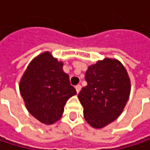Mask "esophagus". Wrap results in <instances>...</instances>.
Masks as SVG:
<instances>
[{
    "label": "esophagus",
    "instance_id": "1",
    "mask_svg": "<svg viewBox=\"0 0 150 150\" xmlns=\"http://www.w3.org/2000/svg\"><path fill=\"white\" fill-rule=\"evenodd\" d=\"M81 88V85H76V86H75V90H76L77 94H78V93L80 92Z\"/></svg>",
    "mask_w": 150,
    "mask_h": 150
}]
</instances>
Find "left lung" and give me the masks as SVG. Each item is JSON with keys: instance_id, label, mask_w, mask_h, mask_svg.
Masks as SVG:
<instances>
[{"instance_id": "1", "label": "left lung", "mask_w": 150, "mask_h": 150, "mask_svg": "<svg viewBox=\"0 0 150 150\" xmlns=\"http://www.w3.org/2000/svg\"><path fill=\"white\" fill-rule=\"evenodd\" d=\"M85 80L87 86L78 94L84 118L93 128H103L121 115L127 103L129 77L119 61L105 58L88 67Z\"/></svg>"}]
</instances>
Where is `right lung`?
<instances>
[{
    "label": "right lung",
    "instance_id": "add662e5",
    "mask_svg": "<svg viewBox=\"0 0 150 150\" xmlns=\"http://www.w3.org/2000/svg\"><path fill=\"white\" fill-rule=\"evenodd\" d=\"M20 92L28 112L45 124L58 121L69 98L76 94L62 62L46 52L35 58L20 81Z\"/></svg>",
    "mask_w": 150,
    "mask_h": 150
}]
</instances>
